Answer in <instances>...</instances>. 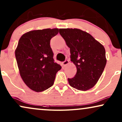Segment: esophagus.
Wrapping results in <instances>:
<instances>
[{"instance_id":"34e87169","label":"esophagus","mask_w":122,"mask_h":122,"mask_svg":"<svg viewBox=\"0 0 122 122\" xmlns=\"http://www.w3.org/2000/svg\"><path fill=\"white\" fill-rule=\"evenodd\" d=\"M69 60H65V61H64V62H62V64H63V65H64V66H66V65H67V64H69Z\"/></svg>"}]
</instances>
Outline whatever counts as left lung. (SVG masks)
Instances as JSON below:
<instances>
[{"mask_svg": "<svg viewBox=\"0 0 122 122\" xmlns=\"http://www.w3.org/2000/svg\"><path fill=\"white\" fill-rule=\"evenodd\" d=\"M59 33L70 48L71 61L77 71L68 78L70 86L87 91L96 84L106 64L104 46L87 32L78 29H60Z\"/></svg>", "mask_w": 122, "mask_h": 122, "instance_id": "8db88e82", "label": "left lung"}]
</instances>
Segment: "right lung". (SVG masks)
<instances>
[{"label": "right lung", "instance_id": "right-lung-1", "mask_svg": "<svg viewBox=\"0 0 122 122\" xmlns=\"http://www.w3.org/2000/svg\"><path fill=\"white\" fill-rule=\"evenodd\" d=\"M58 29L33 30L24 34L18 41L15 56L20 74L31 89L41 92L53 86L57 72L61 69L55 62L51 39Z\"/></svg>", "mask_w": 122, "mask_h": 122}]
</instances>
